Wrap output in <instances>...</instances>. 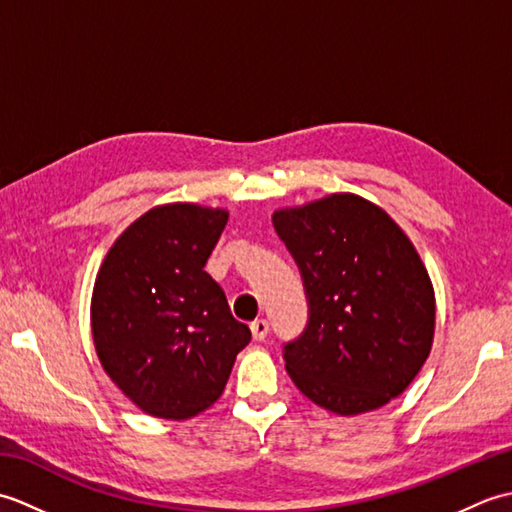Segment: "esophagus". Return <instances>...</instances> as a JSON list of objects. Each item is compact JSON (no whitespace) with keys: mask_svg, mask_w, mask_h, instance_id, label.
Returning <instances> with one entry per match:
<instances>
[{"mask_svg":"<svg viewBox=\"0 0 512 512\" xmlns=\"http://www.w3.org/2000/svg\"><path fill=\"white\" fill-rule=\"evenodd\" d=\"M250 332H253L255 341H264L268 336V321L266 319H255L250 323Z\"/></svg>","mask_w":512,"mask_h":512,"instance_id":"obj_1","label":"esophagus"}]
</instances>
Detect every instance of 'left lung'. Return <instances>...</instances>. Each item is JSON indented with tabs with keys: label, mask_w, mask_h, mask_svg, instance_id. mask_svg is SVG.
I'll return each instance as SVG.
<instances>
[{
	"label": "left lung",
	"mask_w": 512,
	"mask_h": 512,
	"mask_svg": "<svg viewBox=\"0 0 512 512\" xmlns=\"http://www.w3.org/2000/svg\"><path fill=\"white\" fill-rule=\"evenodd\" d=\"M299 266L308 323L284 345L301 394L341 416L400 396L427 361L436 328L433 286L391 217L352 193L273 215Z\"/></svg>",
	"instance_id": "obj_1"
}]
</instances>
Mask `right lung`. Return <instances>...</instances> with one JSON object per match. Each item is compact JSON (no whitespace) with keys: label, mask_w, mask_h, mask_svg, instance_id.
<instances>
[{"label":"right lung","mask_w":512,"mask_h":512,"mask_svg":"<svg viewBox=\"0 0 512 512\" xmlns=\"http://www.w3.org/2000/svg\"><path fill=\"white\" fill-rule=\"evenodd\" d=\"M226 220V211L198 204L156 206L116 239L96 277V354L156 418L187 420L211 407L250 341L204 270Z\"/></svg>","instance_id":"add662e5"}]
</instances>
